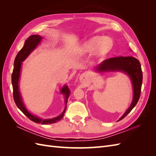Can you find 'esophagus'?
Segmentation results:
<instances>
[{"label": "esophagus", "instance_id": "1", "mask_svg": "<svg viewBox=\"0 0 156 156\" xmlns=\"http://www.w3.org/2000/svg\"><path fill=\"white\" fill-rule=\"evenodd\" d=\"M79 80H80V82L82 83H85V81H86V76L84 75H81V76L80 77V78H79Z\"/></svg>", "mask_w": 156, "mask_h": 156}]
</instances>
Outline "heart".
Returning a JSON list of instances; mask_svg holds the SVG:
<instances>
[{
  "label": "heart",
  "mask_w": 156,
  "mask_h": 156,
  "mask_svg": "<svg viewBox=\"0 0 156 156\" xmlns=\"http://www.w3.org/2000/svg\"><path fill=\"white\" fill-rule=\"evenodd\" d=\"M112 45V41L109 37L94 36L84 41L79 48L78 52L81 54H86L94 51V57L98 58L109 53Z\"/></svg>",
  "instance_id": "obj_1"
}]
</instances>
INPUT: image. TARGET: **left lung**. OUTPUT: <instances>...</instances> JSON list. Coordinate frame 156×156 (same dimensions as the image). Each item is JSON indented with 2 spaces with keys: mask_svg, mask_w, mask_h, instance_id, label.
I'll return each instance as SVG.
<instances>
[{
  "mask_svg": "<svg viewBox=\"0 0 156 156\" xmlns=\"http://www.w3.org/2000/svg\"><path fill=\"white\" fill-rule=\"evenodd\" d=\"M94 69L98 73L123 72L129 77L133 87V100L129 108L118 121L121 120L135 107L140 98L143 83V72L139 61L133 56H119L110 58L103 60Z\"/></svg>",
  "mask_w": 156,
  "mask_h": 156,
  "instance_id": "left-lung-1",
  "label": "left lung"
}]
</instances>
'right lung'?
Returning a JSON list of instances; mask_svg holds the SVG:
<instances>
[{"mask_svg": "<svg viewBox=\"0 0 156 156\" xmlns=\"http://www.w3.org/2000/svg\"><path fill=\"white\" fill-rule=\"evenodd\" d=\"M42 39H43V37L41 36L35 34L30 36L26 40L24 46H23V48L17 53L15 60H14V68L12 75V83L13 87V96L14 101H15L17 107L23 112V114L29 118L30 120L34 122L35 123L41 124H50L55 123V122H57L58 121L60 120L64 115V113L66 112V109L67 107L66 105L68 100L70 94V90L68 87L65 84V85H64L63 87L60 89V92L64 96L66 105L63 112L61 113V115H60L58 116L53 118V119H41V118L32 115L30 112L28 111L27 107H25V105L24 104V103H23L21 94L20 90V79L21 75V66L23 64L22 62L24 60H25V59H27V58L30 55L32 52L38 46Z\"/></svg>", "mask_w": 156, "mask_h": 156, "instance_id": "obj_1", "label": "right lung"}]
</instances>
